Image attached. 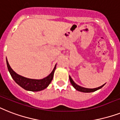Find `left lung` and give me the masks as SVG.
<instances>
[{"instance_id":"obj_1","label":"left lung","mask_w":120,"mask_h":120,"mask_svg":"<svg viewBox=\"0 0 120 120\" xmlns=\"http://www.w3.org/2000/svg\"><path fill=\"white\" fill-rule=\"evenodd\" d=\"M69 78H70V82L71 84V85L73 86V87L76 90H78V91H80V92H94V91H96V90H99L100 89L102 88L103 86H104L105 84H103L102 86H100V87H96V88H93V89H89V88H86V87H81L80 86L78 85L77 84H76L75 82H74V81L72 79V78H71L70 76H69Z\"/></svg>"}]
</instances>
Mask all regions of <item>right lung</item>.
Segmentation results:
<instances>
[{
  "label": "right lung",
  "mask_w": 120,
  "mask_h": 120,
  "mask_svg": "<svg viewBox=\"0 0 120 120\" xmlns=\"http://www.w3.org/2000/svg\"><path fill=\"white\" fill-rule=\"evenodd\" d=\"M6 62L8 71L16 83L18 84L19 86H21L25 90L33 91V92H37V91L44 90L48 87V86L50 84L53 79V74H54V71L56 68V65H57V64L55 65L54 68L53 69L52 71L50 73L49 75L41 79H34L27 78L21 75H19L12 70L7 58Z\"/></svg>",
  "instance_id": "right-lung-1"
}]
</instances>
